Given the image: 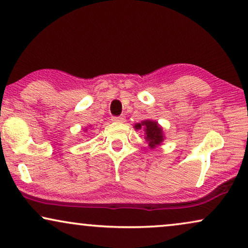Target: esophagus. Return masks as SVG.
I'll list each match as a JSON object with an SVG mask.
<instances>
[{"label":"esophagus","mask_w":248,"mask_h":248,"mask_svg":"<svg viewBox=\"0 0 248 248\" xmlns=\"http://www.w3.org/2000/svg\"><path fill=\"white\" fill-rule=\"evenodd\" d=\"M124 120H126V119H124V115H120V117H113V118H112V121H113V122H124Z\"/></svg>","instance_id":"obj_1"}]
</instances>
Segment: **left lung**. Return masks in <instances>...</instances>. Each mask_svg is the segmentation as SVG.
<instances>
[{"label": "left lung", "instance_id": "8db88e82", "mask_svg": "<svg viewBox=\"0 0 248 248\" xmlns=\"http://www.w3.org/2000/svg\"><path fill=\"white\" fill-rule=\"evenodd\" d=\"M135 129H143L145 133V140L148 143L151 150H154L155 147L160 146L164 140L163 128L157 124L155 120H143L140 124H135Z\"/></svg>", "mask_w": 248, "mask_h": 248}]
</instances>
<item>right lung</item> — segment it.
<instances>
[{
    "label": "right lung",
    "instance_id": "add662e5",
    "mask_svg": "<svg viewBox=\"0 0 248 248\" xmlns=\"http://www.w3.org/2000/svg\"><path fill=\"white\" fill-rule=\"evenodd\" d=\"M90 127H92V126H87V127H86V128H85V130H84V131H85V133H86V131H87V128H90Z\"/></svg>",
    "mask_w": 248,
    "mask_h": 248
}]
</instances>
